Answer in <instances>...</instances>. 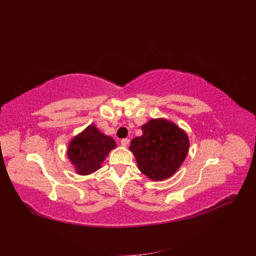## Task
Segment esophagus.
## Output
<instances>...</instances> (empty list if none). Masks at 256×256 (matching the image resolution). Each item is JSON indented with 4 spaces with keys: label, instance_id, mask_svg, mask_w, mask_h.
Masks as SVG:
<instances>
[{
    "label": "esophagus",
    "instance_id": "34e87169",
    "mask_svg": "<svg viewBox=\"0 0 256 256\" xmlns=\"http://www.w3.org/2000/svg\"><path fill=\"white\" fill-rule=\"evenodd\" d=\"M129 142H130L129 138H122V140L120 141V144H122V146H124V147H127V146L129 145Z\"/></svg>",
    "mask_w": 256,
    "mask_h": 256
}]
</instances>
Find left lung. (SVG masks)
I'll list each match as a JSON object with an SVG mask.
<instances>
[{"mask_svg":"<svg viewBox=\"0 0 256 256\" xmlns=\"http://www.w3.org/2000/svg\"><path fill=\"white\" fill-rule=\"evenodd\" d=\"M141 128L143 134L134 138L129 146L138 168L150 180H168L188 154L190 141L187 132L164 118L150 120Z\"/></svg>","mask_w":256,"mask_h":256,"instance_id":"8db88e82","label":"left lung"}]
</instances>
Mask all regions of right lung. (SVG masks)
<instances>
[{"label":"right lung","instance_id":"right-lung-1","mask_svg":"<svg viewBox=\"0 0 256 256\" xmlns=\"http://www.w3.org/2000/svg\"><path fill=\"white\" fill-rule=\"evenodd\" d=\"M114 148H116L114 138L102 132L94 124H90L69 142L67 157L74 172L85 176L95 173L102 168V162Z\"/></svg>","mask_w":256,"mask_h":256}]
</instances>
